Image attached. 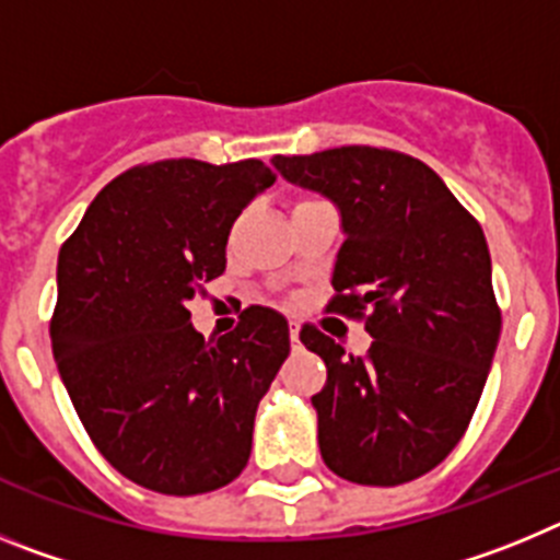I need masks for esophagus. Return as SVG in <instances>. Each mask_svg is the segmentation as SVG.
Segmentation results:
<instances>
[{"mask_svg":"<svg viewBox=\"0 0 560 560\" xmlns=\"http://www.w3.org/2000/svg\"><path fill=\"white\" fill-rule=\"evenodd\" d=\"M289 339H291V345H300V325L296 323H291V328H289Z\"/></svg>","mask_w":560,"mask_h":560,"instance_id":"esophagus-1","label":"esophagus"}]
</instances>
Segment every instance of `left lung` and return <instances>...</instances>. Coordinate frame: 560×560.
I'll list each match as a JSON object with an SVG mask.
<instances>
[{
	"label": "left lung",
	"instance_id": "1",
	"mask_svg": "<svg viewBox=\"0 0 560 560\" xmlns=\"http://www.w3.org/2000/svg\"><path fill=\"white\" fill-rule=\"evenodd\" d=\"M275 165L339 207L348 237L328 311L373 336L353 355L316 325L300 330L328 368L311 398L325 465L359 485L412 482L463 440L497 353L502 311L482 226L409 153L341 145Z\"/></svg>",
	"mask_w": 560,
	"mask_h": 560
}]
</instances>
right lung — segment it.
I'll return each mask as SVG.
<instances>
[{
    "label": "right lung",
    "instance_id": "obj_1",
    "mask_svg": "<svg viewBox=\"0 0 560 560\" xmlns=\"http://www.w3.org/2000/svg\"><path fill=\"white\" fill-rule=\"evenodd\" d=\"M275 179L260 160L142 162L97 192L58 252V373L97 452L148 491H215L249 463L289 323L249 305L205 339L185 303L224 275L232 224Z\"/></svg>",
    "mask_w": 560,
    "mask_h": 560
}]
</instances>
